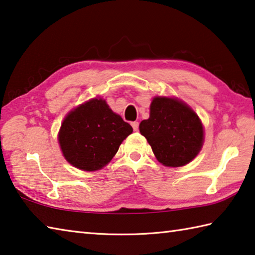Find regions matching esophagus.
I'll return each mask as SVG.
<instances>
[{
  "label": "esophagus",
  "mask_w": 255,
  "mask_h": 255,
  "mask_svg": "<svg viewBox=\"0 0 255 255\" xmlns=\"http://www.w3.org/2000/svg\"><path fill=\"white\" fill-rule=\"evenodd\" d=\"M131 126H132V129L134 131H137L138 130V128H139V123H137V122H133V123H131Z\"/></svg>",
  "instance_id": "esophagus-1"
}]
</instances>
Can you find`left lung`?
<instances>
[{
	"label": "left lung",
	"mask_w": 255,
	"mask_h": 255,
	"mask_svg": "<svg viewBox=\"0 0 255 255\" xmlns=\"http://www.w3.org/2000/svg\"><path fill=\"white\" fill-rule=\"evenodd\" d=\"M139 130L151 146L159 162L182 167L193 160L203 144V126L198 115L177 98L154 97L150 116Z\"/></svg>",
	"instance_id": "1"
}]
</instances>
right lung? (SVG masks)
<instances>
[{"label":"right lung","instance_id":"obj_1","mask_svg":"<svg viewBox=\"0 0 255 255\" xmlns=\"http://www.w3.org/2000/svg\"><path fill=\"white\" fill-rule=\"evenodd\" d=\"M132 127L106 101L94 98L65 117L58 142L66 160L84 171H96L112 160Z\"/></svg>","mask_w":255,"mask_h":255}]
</instances>
